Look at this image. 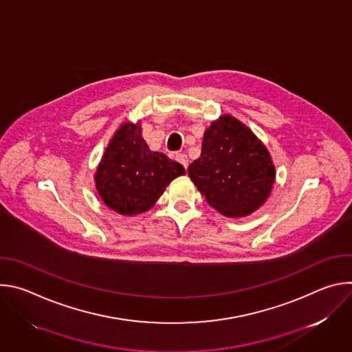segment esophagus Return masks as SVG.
Masks as SVG:
<instances>
[{"label": "esophagus", "instance_id": "34e87169", "mask_svg": "<svg viewBox=\"0 0 352 352\" xmlns=\"http://www.w3.org/2000/svg\"><path fill=\"white\" fill-rule=\"evenodd\" d=\"M175 159L184 166L185 170L188 168V156H186L185 153H177V155H175Z\"/></svg>", "mask_w": 352, "mask_h": 352}]
</instances>
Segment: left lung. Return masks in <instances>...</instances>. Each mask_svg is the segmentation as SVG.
Returning <instances> with one entry per match:
<instances>
[{
	"label": "left lung",
	"instance_id": "1",
	"mask_svg": "<svg viewBox=\"0 0 352 352\" xmlns=\"http://www.w3.org/2000/svg\"><path fill=\"white\" fill-rule=\"evenodd\" d=\"M188 174L212 208L227 217H242L266 202L276 170L254 132L223 116L205 132L202 153Z\"/></svg>",
	"mask_w": 352,
	"mask_h": 352
}]
</instances>
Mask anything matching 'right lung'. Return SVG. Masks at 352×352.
<instances>
[{"label": "right lung", "instance_id": "obj_1", "mask_svg": "<svg viewBox=\"0 0 352 352\" xmlns=\"http://www.w3.org/2000/svg\"><path fill=\"white\" fill-rule=\"evenodd\" d=\"M184 174L179 163L147 147L140 124L128 122L111 139L94 179L110 209L133 216L152 208L166 186Z\"/></svg>", "mask_w": 352, "mask_h": 352}]
</instances>
